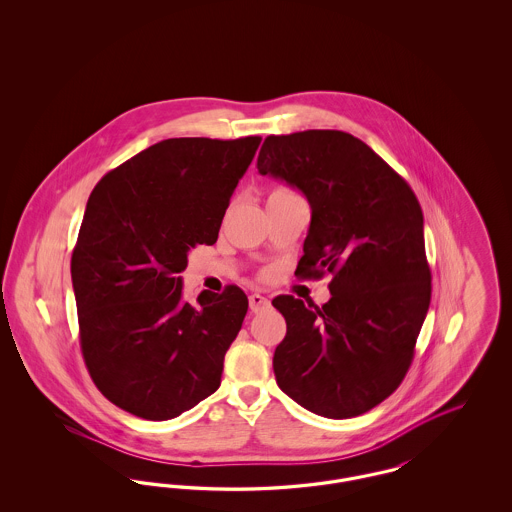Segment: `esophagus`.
<instances>
[{"label":"esophagus","mask_w":512,"mask_h":512,"mask_svg":"<svg viewBox=\"0 0 512 512\" xmlns=\"http://www.w3.org/2000/svg\"><path fill=\"white\" fill-rule=\"evenodd\" d=\"M268 305H270V301H268L265 295H261V293H251L249 295V309L253 313H259V311L267 309Z\"/></svg>","instance_id":"34e87169"}]
</instances>
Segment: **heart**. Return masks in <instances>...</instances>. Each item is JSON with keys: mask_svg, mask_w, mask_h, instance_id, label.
<instances>
[{"mask_svg": "<svg viewBox=\"0 0 512 512\" xmlns=\"http://www.w3.org/2000/svg\"><path fill=\"white\" fill-rule=\"evenodd\" d=\"M274 192H290V190H286V188H278V190H274Z\"/></svg>", "mask_w": 512, "mask_h": 512, "instance_id": "b5f03b06", "label": "heart"}]
</instances>
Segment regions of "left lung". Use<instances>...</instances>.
Returning a JSON list of instances; mask_svg holds the SVG:
<instances>
[{"label":"left lung","instance_id":"8db88e82","mask_svg":"<svg viewBox=\"0 0 512 512\" xmlns=\"http://www.w3.org/2000/svg\"><path fill=\"white\" fill-rule=\"evenodd\" d=\"M257 169L311 205L299 276L334 274L322 307L272 299L288 326L272 359L278 388L326 418L366 413L403 382L430 307L420 203L380 155L341 130L268 136Z\"/></svg>","mask_w":512,"mask_h":512}]
</instances>
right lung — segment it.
Wrapping results in <instances>:
<instances>
[{"label":"right lung","mask_w":512,"mask_h":512,"mask_svg":"<svg viewBox=\"0 0 512 512\" xmlns=\"http://www.w3.org/2000/svg\"><path fill=\"white\" fill-rule=\"evenodd\" d=\"M261 144L171 138L107 172L90 194L71 259L80 347L122 411L169 420L219 390L247 297L238 286L182 301L188 251L213 245Z\"/></svg>","instance_id":"1"}]
</instances>
